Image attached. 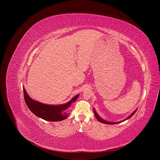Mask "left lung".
<instances>
[{"label":"left lung","mask_w":160,"mask_h":160,"mask_svg":"<svg viewBox=\"0 0 160 160\" xmlns=\"http://www.w3.org/2000/svg\"><path fill=\"white\" fill-rule=\"evenodd\" d=\"M93 109H94V115H95V117H96V118L100 122H101V123H105V124H108V125H113V124H117V123H121V122H124V121H125V120H128V119H129L130 118H131L134 114H135V112L137 111V110H138V109H136L130 115H129L127 118H126L125 119H124L123 120H122V121H121V122H108V121H106V120H104L103 118H102L97 113V112L96 111V110H95V109L94 108H93Z\"/></svg>","instance_id":"1"}]
</instances>
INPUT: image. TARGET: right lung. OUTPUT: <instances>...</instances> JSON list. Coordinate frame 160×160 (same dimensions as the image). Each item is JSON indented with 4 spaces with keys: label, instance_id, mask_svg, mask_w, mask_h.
Returning a JSON list of instances; mask_svg holds the SVG:
<instances>
[{
    "label": "right lung",
    "instance_id": "right-lung-1",
    "mask_svg": "<svg viewBox=\"0 0 160 160\" xmlns=\"http://www.w3.org/2000/svg\"><path fill=\"white\" fill-rule=\"evenodd\" d=\"M23 92L25 102L30 110L37 117L49 122H59L65 120L69 116V114L67 112L68 108L79 97V94H78L66 103L51 105L43 104L32 99L27 94L24 87Z\"/></svg>",
    "mask_w": 160,
    "mask_h": 160
}]
</instances>
